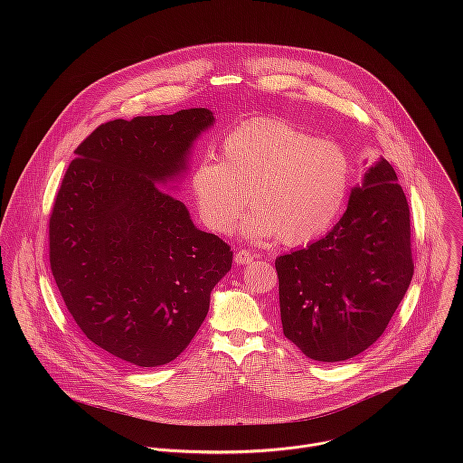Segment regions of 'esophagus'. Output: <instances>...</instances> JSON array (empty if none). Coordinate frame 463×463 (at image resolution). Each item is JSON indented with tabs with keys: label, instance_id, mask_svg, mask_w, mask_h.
<instances>
[{
	"label": "esophagus",
	"instance_id": "obj_1",
	"mask_svg": "<svg viewBox=\"0 0 463 463\" xmlns=\"http://www.w3.org/2000/svg\"><path fill=\"white\" fill-rule=\"evenodd\" d=\"M253 262V255L250 253V251H237L235 253V264L237 265H246L251 264Z\"/></svg>",
	"mask_w": 463,
	"mask_h": 463
}]
</instances>
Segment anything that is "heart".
<instances>
[{
  "instance_id": "obj_1",
  "label": "heart",
  "mask_w": 463,
  "mask_h": 463,
  "mask_svg": "<svg viewBox=\"0 0 463 463\" xmlns=\"http://www.w3.org/2000/svg\"><path fill=\"white\" fill-rule=\"evenodd\" d=\"M353 164L344 147L301 127L262 118L228 133L221 160L203 158L191 189L203 222L228 233L248 196L255 210L242 233L303 246L325 235L338 219L351 189Z\"/></svg>"
}]
</instances>
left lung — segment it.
<instances>
[{
    "instance_id": "left-lung-1",
    "label": "left lung",
    "mask_w": 463,
    "mask_h": 463,
    "mask_svg": "<svg viewBox=\"0 0 463 463\" xmlns=\"http://www.w3.org/2000/svg\"><path fill=\"white\" fill-rule=\"evenodd\" d=\"M274 265L283 335L303 354L342 362L373 345L413 276L410 208L394 167L374 162L330 233Z\"/></svg>"
}]
</instances>
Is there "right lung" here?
I'll use <instances>...</instances> for the list:
<instances>
[{"label": "right lung", "mask_w": 463, "mask_h": 463, "mask_svg": "<svg viewBox=\"0 0 463 463\" xmlns=\"http://www.w3.org/2000/svg\"><path fill=\"white\" fill-rule=\"evenodd\" d=\"M208 109L116 119L69 164L50 217V264L78 328L137 367L173 362L191 344L233 251L201 232L158 185L189 169Z\"/></svg>", "instance_id": "obj_1"}]
</instances>
